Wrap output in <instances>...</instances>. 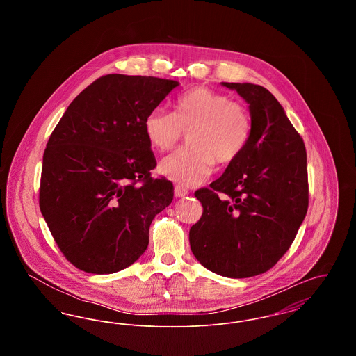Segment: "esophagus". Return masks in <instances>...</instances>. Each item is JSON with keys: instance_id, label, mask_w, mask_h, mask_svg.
<instances>
[{"instance_id": "esophagus-1", "label": "esophagus", "mask_w": 356, "mask_h": 356, "mask_svg": "<svg viewBox=\"0 0 356 356\" xmlns=\"http://www.w3.org/2000/svg\"><path fill=\"white\" fill-rule=\"evenodd\" d=\"M189 192L186 191L184 186H175V196L176 197H184Z\"/></svg>"}]
</instances>
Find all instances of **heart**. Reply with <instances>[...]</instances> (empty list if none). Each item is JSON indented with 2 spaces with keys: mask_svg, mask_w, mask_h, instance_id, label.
<instances>
[{
  "mask_svg": "<svg viewBox=\"0 0 356 356\" xmlns=\"http://www.w3.org/2000/svg\"><path fill=\"white\" fill-rule=\"evenodd\" d=\"M145 135L157 151L168 152L189 131L184 147L161 163L159 170L180 186L202 184L219 164L234 163L252 132L248 108L225 93L195 86L179 96L176 111L154 108L144 121Z\"/></svg>",
  "mask_w": 356,
  "mask_h": 356,
  "instance_id": "heart-1",
  "label": "heart"
}]
</instances>
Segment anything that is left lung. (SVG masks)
<instances>
[{
	"instance_id": "1",
	"label": "left lung",
	"mask_w": 356,
	"mask_h": 356,
	"mask_svg": "<svg viewBox=\"0 0 356 356\" xmlns=\"http://www.w3.org/2000/svg\"><path fill=\"white\" fill-rule=\"evenodd\" d=\"M221 84L250 104L252 132L220 177L195 192L203 215L189 229V244L207 270L241 279L272 268L305 220L307 153L270 90L250 83Z\"/></svg>"
}]
</instances>
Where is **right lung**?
I'll return each instance as SVG.
<instances>
[{"label": "right lung", "instance_id": "right-lung-1", "mask_svg": "<svg viewBox=\"0 0 356 356\" xmlns=\"http://www.w3.org/2000/svg\"><path fill=\"white\" fill-rule=\"evenodd\" d=\"M177 81L106 74L70 102L42 159L40 209L60 251L88 273L121 271L145 252L173 184L152 179L147 115Z\"/></svg>", "mask_w": 356, "mask_h": 356}]
</instances>
